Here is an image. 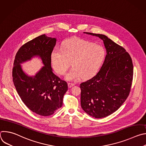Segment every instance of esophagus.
<instances>
[{
	"label": "esophagus",
	"mask_w": 146,
	"mask_h": 146,
	"mask_svg": "<svg viewBox=\"0 0 146 146\" xmlns=\"http://www.w3.org/2000/svg\"><path fill=\"white\" fill-rule=\"evenodd\" d=\"M68 87H69V88H71L72 87H73V86H74V83H70V82H68Z\"/></svg>",
	"instance_id": "1"
}]
</instances>
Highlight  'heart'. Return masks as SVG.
<instances>
[{
  "instance_id": "1",
  "label": "heart",
  "mask_w": 146,
  "mask_h": 146,
  "mask_svg": "<svg viewBox=\"0 0 146 146\" xmlns=\"http://www.w3.org/2000/svg\"><path fill=\"white\" fill-rule=\"evenodd\" d=\"M106 55L103 46L82 38L65 41L62 47L54 48L51 62L55 71L64 74L70 68H72L66 75L67 80L76 81L81 77L88 78L95 75L102 65Z\"/></svg>"
}]
</instances>
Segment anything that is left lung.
Here are the masks:
<instances>
[{"mask_svg": "<svg viewBox=\"0 0 146 146\" xmlns=\"http://www.w3.org/2000/svg\"><path fill=\"white\" fill-rule=\"evenodd\" d=\"M84 33L101 38L107 52L96 74L80 84L82 109L90 115L101 118L117 111L128 97L133 75L132 60L125 49L106 36Z\"/></svg>", "mask_w": 146, "mask_h": 146, "instance_id": "obj_1", "label": "left lung"}]
</instances>
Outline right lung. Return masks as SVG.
Masks as SVG:
<instances>
[{"label":"right lung","mask_w":146,"mask_h":146,"mask_svg":"<svg viewBox=\"0 0 146 146\" xmlns=\"http://www.w3.org/2000/svg\"><path fill=\"white\" fill-rule=\"evenodd\" d=\"M56 41L46 35L39 36L21 47L14 61L13 80L19 96L29 109L41 116L51 115L62 107L68 89L67 82L52 70L51 55ZM35 56H40L44 66L30 77L25 74L20 64Z\"/></svg>","instance_id":"obj_1"}]
</instances>
